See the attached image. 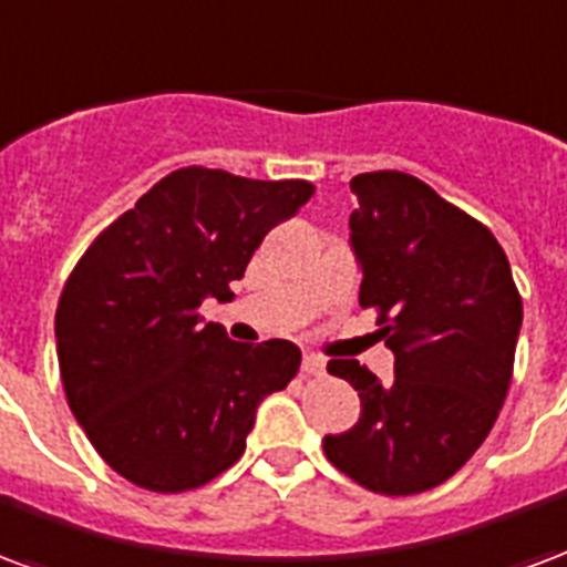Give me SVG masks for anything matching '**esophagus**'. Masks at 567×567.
Here are the masks:
<instances>
[{
    "label": "esophagus",
    "mask_w": 567,
    "mask_h": 567,
    "mask_svg": "<svg viewBox=\"0 0 567 567\" xmlns=\"http://www.w3.org/2000/svg\"><path fill=\"white\" fill-rule=\"evenodd\" d=\"M303 372L306 375H321L324 372V360L318 354H303Z\"/></svg>",
    "instance_id": "34e87169"
}]
</instances>
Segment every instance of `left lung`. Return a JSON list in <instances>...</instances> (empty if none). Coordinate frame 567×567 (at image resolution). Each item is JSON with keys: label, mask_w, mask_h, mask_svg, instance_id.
<instances>
[{"label": "left lung", "mask_w": 567, "mask_h": 567, "mask_svg": "<svg viewBox=\"0 0 567 567\" xmlns=\"http://www.w3.org/2000/svg\"><path fill=\"white\" fill-rule=\"evenodd\" d=\"M360 306L393 351L381 384L358 360H330L354 384L360 421L324 454L354 484L414 496L456 475L493 430L514 375L523 300L505 249L423 179L372 171L351 179Z\"/></svg>", "instance_id": "8db88e82"}]
</instances>
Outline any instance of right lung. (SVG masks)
Returning a JSON list of instances; mask_svg holds the SVG:
<instances>
[{
  "instance_id": "1",
  "label": "right lung",
  "mask_w": 567,
  "mask_h": 567,
  "mask_svg": "<svg viewBox=\"0 0 567 567\" xmlns=\"http://www.w3.org/2000/svg\"><path fill=\"white\" fill-rule=\"evenodd\" d=\"M316 186L179 167L111 221L56 306L65 400L116 475L153 493L209 484L246 451L264 396L288 388L300 348L243 346L204 324L255 249Z\"/></svg>"
}]
</instances>
